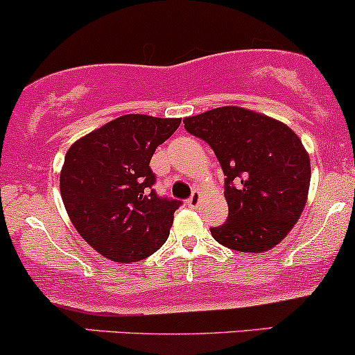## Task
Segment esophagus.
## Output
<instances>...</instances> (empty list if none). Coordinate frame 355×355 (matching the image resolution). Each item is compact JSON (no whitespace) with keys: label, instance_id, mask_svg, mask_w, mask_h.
I'll return each mask as SVG.
<instances>
[{"label":"esophagus","instance_id":"esophagus-1","mask_svg":"<svg viewBox=\"0 0 355 355\" xmlns=\"http://www.w3.org/2000/svg\"><path fill=\"white\" fill-rule=\"evenodd\" d=\"M199 201H201V194H199V191H193V194H191V198L188 199V206H191V208H196Z\"/></svg>","mask_w":355,"mask_h":355}]
</instances>
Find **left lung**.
I'll return each mask as SVG.
<instances>
[{
	"label": "left lung",
	"mask_w": 355,
	"mask_h": 355,
	"mask_svg": "<svg viewBox=\"0 0 355 355\" xmlns=\"http://www.w3.org/2000/svg\"><path fill=\"white\" fill-rule=\"evenodd\" d=\"M184 127L211 146L225 173L228 220L211 234L226 248L268 252L295 226L310 188V157L284 122L226 105L186 117Z\"/></svg>",
	"instance_id": "1"
}]
</instances>
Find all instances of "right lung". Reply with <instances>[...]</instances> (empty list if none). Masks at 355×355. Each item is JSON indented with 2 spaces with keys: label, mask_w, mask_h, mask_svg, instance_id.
Masks as SVG:
<instances>
[{
  "label": "right lung",
  "mask_w": 355,
  "mask_h": 355,
  "mask_svg": "<svg viewBox=\"0 0 355 355\" xmlns=\"http://www.w3.org/2000/svg\"><path fill=\"white\" fill-rule=\"evenodd\" d=\"M181 119L127 114L75 141L60 173V193L75 230L119 263L144 260L164 245L176 199L159 198L150 159Z\"/></svg>",
  "instance_id": "obj_1"
}]
</instances>
